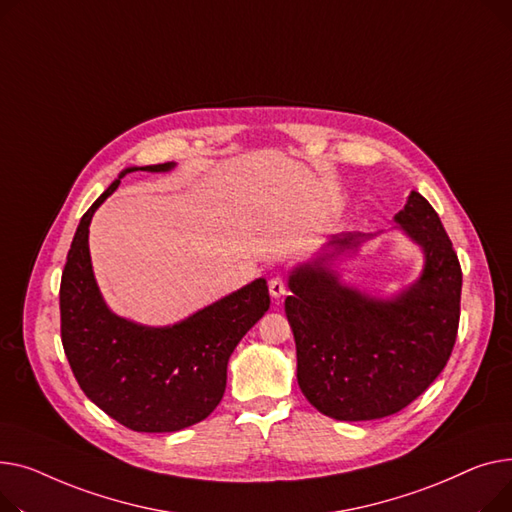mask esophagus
Segmentation results:
<instances>
[{
  "label": "esophagus",
  "instance_id": "34e87169",
  "mask_svg": "<svg viewBox=\"0 0 512 512\" xmlns=\"http://www.w3.org/2000/svg\"><path fill=\"white\" fill-rule=\"evenodd\" d=\"M268 291H270V295H273L275 299L283 297V295L287 293V287H285V279H283L281 275H275L273 279L268 281Z\"/></svg>",
  "mask_w": 512,
  "mask_h": 512
}]
</instances>
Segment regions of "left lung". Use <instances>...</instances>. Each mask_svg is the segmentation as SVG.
Segmentation results:
<instances>
[{"mask_svg":"<svg viewBox=\"0 0 512 512\" xmlns=\"http://www.w3.org/2000/svg\"><path fill=\"white\" fill-rule=\"evenodd\" d=\"M395 223L424 252L419 279L393 297L341 283L335 258L372 235L341 233L289 275L285 314L304 397L339 422L405 409L438 378L457 341L463 273L432 204L411 192Z\"/></svg>","mask_w":512,"mask_h":512,"instance_id":"8db88e82","label":"left lung"}]
</instances>
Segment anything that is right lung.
I'll list each match as a JSON object with an SVG mask.
<instances>
[{"label":"right lung","mask_w":512,"mask_h":512,"mask_svg":"<svg viewBox=\"0 0 512 512\" xmlns=\"http://www.w3.org/2000/svg\"><path fill=\"white\" fill-rule=\"evenodd\" d=\"M175 163L128 167L76 229L59 287L62 343L84 395L134 432H177L221 403L237 343L270 306L264 279L237 289L171 326H142L103 302L88 252V225L132 171L163 173Z\"/></svg>","instance_id":"add662e5"}]
</instances>
